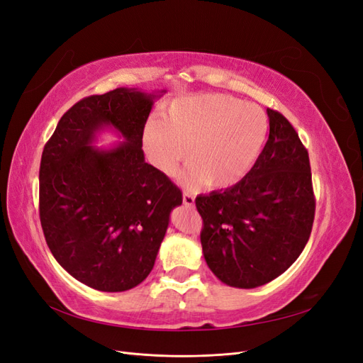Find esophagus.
<instances>
[{"instance_id":"obj_1","label":"esophagus","mask_w":363,"mask_h":363,"mask_svg":"<svg viewBox=\"0 0 363 363\" xmlns=\"http://www.w3.org/2000/svg\"><path fill=\"white\" fill-rule=\"evenodd\" d=\"M183 204L189 206V207H192L195 204V196L192 192H188V191L183 192Z\"/></svg>"}]
</instances>
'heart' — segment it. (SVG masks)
Returning a JSON list of instances; mask_svg holds the SVG:
<instances>
[{
	"instance_id": "heart-1",
	"label": "heart",
	"mask_w": 363,
	"mask_h": 363,
	"mask_svg": "<svg viewBox=\"0 0 363 363\" xmlns=\"http://www.w3.org/2000/svg\"><path fill=\"white\" fill-rule=\"evenodd\" d=\"M268 116L257 104L224 94L180 98L151 119L144 148L163 172H174L188 157L189 182L225 189L255 167L268 136Z\"/></svg>"
}]
</instances>
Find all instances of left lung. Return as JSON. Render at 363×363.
<instances>
[{"label": "left lung", "mask_w": 363, "mask_h": 363, "mask_svg": "<svg viewBox=\"0 0 363 363\" xmlns=\"http://www.w3.org/2000/svg\"><path fill=\"white\" fill-rule=\"evenodd\" d=\"M252 169L225 191L196 196L208 268L233 288L262 286L286 271L309 240L315 195L309 152L280 112Z\"/></svg>", "instance_id": "1"}]
</instances>
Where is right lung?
Masks as SVG:
<instances>
[{
    "label": "right lung",
    "mask_w": 363,
    "mask_h": 363,
    "mask_svg": "<svg viewBox=\"0 0 363 363\" xmlns=\"http://www.w3.org/2000/svg\"><path fill=\"white\" fill-rule=\"evenodd\" d=\"M159 96L127 87L86 96L60 118L43 147V236L60 267L96 291H128L148 277L169 213L183 201L182 191L142 151L144 127ZM104 126H113L123 144L94 147Z\"/></svg>",
    "instance_id": "obj_1"
}]
</instances>
